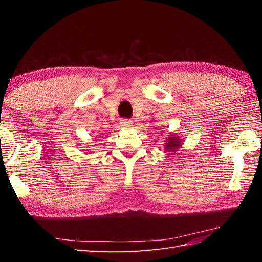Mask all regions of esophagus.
Segmentation results:
<instances>
[{
    "label": "esophagus",
    "mask_w": 262,
    "mask_h": 262,
    "mask_svg": "<svg viewBox=\"0 0 262 262\" xmlns=\"http://www.w3.org/2000/svg\"><path fill=\"white\" fill-rule=\"evenodd\" d=\"M120 126L122 128H130L133 126V121L129 119H122L120 121Z\"/></svg>",
    "instance_id": "obj_1"
}]
</instances>
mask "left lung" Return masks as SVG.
I'll return each instance as SVG.
<instances>
[{
    "label": "left lung",
    "instance_id": "1",
    "mask_svg": "<svg viewBox=\"0 0 262 262\" xmlns=\"http://www.w3.org/2000/svg\"><path fill=\"white\" fill-rule=\"evenodd\" d=\"M183 141L180 138V136H178L176 133H170V135H168V138L164 143V149L165 152H176L178 148H180L182 146Z\"/></svg>",
    "mask_w": 262,
    "mask_h": 262
}]
</instances>
